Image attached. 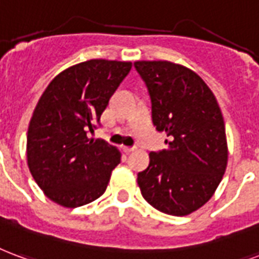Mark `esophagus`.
<instances>
[{"mask_svg": "<svg viewBox=\"0 0 259 259\" xmlns=\"http://www.w3.org/2000/svg\"><path fill=\"white\" fill-rule=\"evenodd\" d=\"M123 152L124 154H130V152H133L135 151V148H132V147H123Z\"/></svg>", "mask_w": 259, "mask_h": 259, "instance_id": "esophagus-1", "label": "esophagus"}]
</instances>
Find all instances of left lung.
I'll use <instances>...</instances> for the list:
<instances>
[{
    "mask_svg": "<svg viewBox=\"0 0 259 259\" xmlns=\"http://www.w3.org/2000/svg\"><path fill=\"white\" fill-rule=\"evenodd\" d=\"M148 89L152 122L164 132L167 149L149 154L137 174L141 195L156 210L188 215L220 185L228 162L225 123L215 97L202 78L170 61H136Z\"/></svg>",
    "mask_w": 259,
    "mask_h": 259,
    "instance_id": "left-lung-1",
    "label": "left lung"
}]
</instances>
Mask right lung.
Listing matches in <instances>:
<instances>
[{
    "instance_id": "obj_1",
    "label": "right lung",
    "mask_w": 259,
    "mask_h": 259,
    "mask_svg": "<svg viewBox=\"0 0 259 259\" xmlns=\"http://www.w3.org/2000/svg\"><path fill=\"white\" fill-rule=\"evenodd\" d=\"M130 70V61H83L60 72L42 93L28 124L27 163L57 204L79 207L105 192L120 152L88 135Z\"/></svg>"
}]
</instances>
